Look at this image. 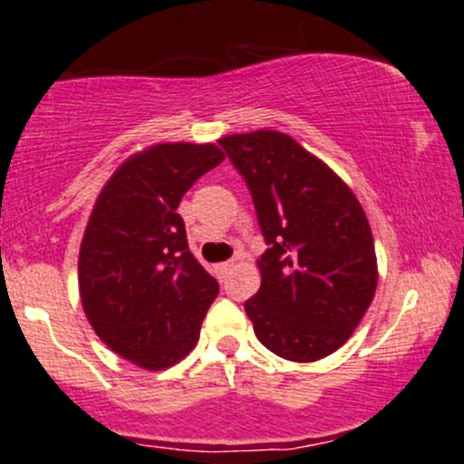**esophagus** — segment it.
I'll return each mask as SVG.
<instances>
[{"label": "esophagus", "instance_id": "obj_1", "mask_svg": "<svg viewBox=\"0 0 464 464\" xmlns=\"http://www.w3.org/2000/svg\"><path fill=\"white\" fill-rule=\"evenodd\" d=\"M231 268H233V262H222V264L216 266V273H218V276H222V279H225Z\"/></svg>", "mask_w": 464, "mask_h": 464}]
</instances>
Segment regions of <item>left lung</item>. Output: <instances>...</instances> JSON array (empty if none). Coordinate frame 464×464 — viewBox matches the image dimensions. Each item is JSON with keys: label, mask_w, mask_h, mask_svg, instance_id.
<instances>
[{"label": "left lung", "mask_w": 464, "mask_h": 464, "mask_svg": "<svg viewBox=\"0 0 464 464\" xmlns=\"http://www.w3.org/2000/svg\"><path fill=\"white\" fill-rule=\"evenodd\" d=\"M220 146L246 180L268 244L257 259L262 287L244 303L255 335L290 362L327 358L375 296V244L360 200L285 132H239Z\"/></svg>", "instance_id": "obj_1"}]
</instances>
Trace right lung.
Segmentation results:
<instances>
[{
	"label": "right lung",
	"mask_w": 464,
	"mask_h": 464,
	"mask_svg": "<svg viewBox=\"0 0 464 464\" xmlns=\"http://www.w3.org/2000/svg\"><path fill=\"white\" fill-rule=\"evenodd\" d=\"M222 161L216 143H154L115 169L89 216L78 257L82 310L106 347L146 371L169 369L196 347L218 295L177 209Z\"/></svg>",
	"instance_id": "1"
}]
</instances>
